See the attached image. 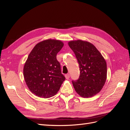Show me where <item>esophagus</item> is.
<instances>
[{"label": "esophagus", "mask_w": 130, "mask_h": 130, "mask_svg": "<svg viewBox=\"0 0 130 130\" xmlns=\"http://www.w3.org/2000/svg\"><path fill=\"white\" fill-rule=\"evenodd\" d=\"M69 77H70V75H69V74H67L65 75V77H66V79H67V80L69 79Z\"/></svg>", "instance_id": "esophagus-1"}]
</instances>
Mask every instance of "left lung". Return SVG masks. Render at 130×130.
Returning <instances> with one entry per match:
<instances>
[{"label":"left lung","instance_id":"8db88e82","mask_svg":"<svg viewBox=\"0 0 130 130\" xmlns=\"http://www.w3.org/2000/svg\"><path fill=\"white\" fill-rule=\"evenodd\" d=\"M68 45L79 64L78 79L72 81L76 93L83 98L92 97L99 93L107 78L105 58L92 43L82 40L71 41Z\"/></svg>","mask_w":130,"mask_h":130}]
</instances>
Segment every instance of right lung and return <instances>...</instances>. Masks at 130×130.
I'll use <instances>...</instances> for the list:
<instances>
[{
  "mask_svg": "<svg viewBox=\"0 0 130 130\" xmlns=\"http://www.w3.org/2000/svg\"><path fill=\"white\" fill-rule=\"evenodd\" d=\"M63 45L61 41L48 39L37 43L29 55L23 75L27 87L35 95L42 98L55 95L65 80L56 59Z\"/></svg>",
  "mask_w": 130,
  "mask_h": 130,
  "instance_id": "right-lung-1",
  "label": "right lung"
}]
</instances>
